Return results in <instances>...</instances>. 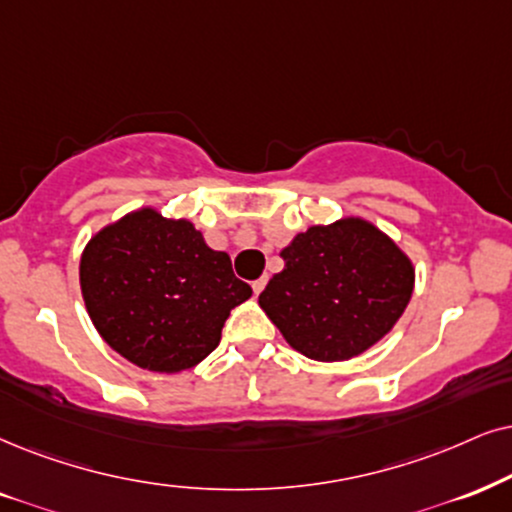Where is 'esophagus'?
I'll use <instances>...</instances> for the list:
<instances>
[{
    "mask_svg": "<svg viewBox=\"0 0 512 512\" xmlns=\"http://www.w3.org/2000/svg\"><path fill=\"white\" fill-rule=\"evenodd\" d=\"M264 286H267V276H260L257 281H252V290H255V295H260Z\"/></svg>",
    "mask_w": 512,
    "mask_h": 512,
    "instance_id": "34e87169",
    "label": "esophagus"
}]
</instances>
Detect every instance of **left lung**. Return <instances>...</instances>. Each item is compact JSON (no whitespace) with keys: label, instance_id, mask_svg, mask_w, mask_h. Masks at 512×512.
Instances as JSON below:
<instances>
[{"label":"left lung","instance_id":"8db88e82","mask_svg":"<svg viewBox=\"0 0 512 512\" xmlns=\"http://www.w3.org/2000/svg\"><path fill=\"white\" fill-rule=\"evenodd\" d=\"M281 257L286 267L262 290L260 307L309 359L342 361L366 352L411 300L409 257L364 219L312 226Z\"/></svg>","mask_w":512,"mask_h":512}]
</instances>
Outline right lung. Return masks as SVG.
<instances>
[{
    "label": "right lung",
    "instance_id": "1",
    "mask_svg": "<svg viewBox=\"0 0 512 512\" xmlns=\"http://www.w3.org/2000/svg\"><path fill=\"white\" fill-rule=\"evenodd\" d=\"M80 286L96 331L141 368L177 373L219 345L224 321L252 288L226 252L186 219L139 210L99 231L82 252Z\"/></svg>",
    "mask_w": 512,
    "mask_h": 512
}]
</instances>
